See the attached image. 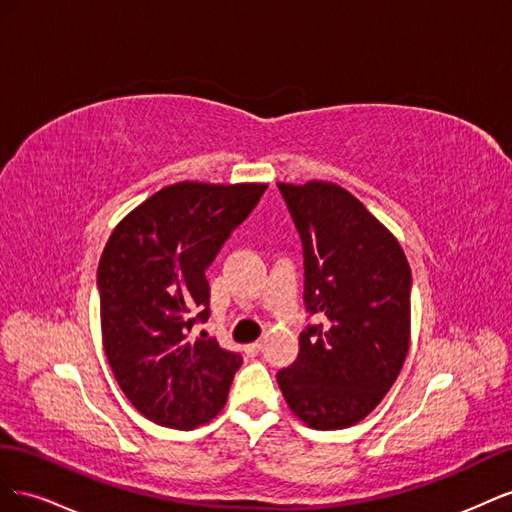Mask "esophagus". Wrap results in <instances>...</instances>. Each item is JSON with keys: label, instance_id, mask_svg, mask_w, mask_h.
<instances>
[{"label": "esophagus", "instance_id": "esophagus-1", "mask_svg": "<svg viewBox=\"0 0 512 512\" xmlns=\"http://www.w3.org/2000/svg\"><path fill=\"white\" fill-rule=\"evenodd\" d=\"M260 350H262V339H258V342H254V344H247L245 346V352L250 354V356H256Z\"/></svg>", "mask_w": 512, "mask_h": 512}]
</instances>
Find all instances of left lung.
<instances>
[{
  "instance_id": "left-lung-1",
  "label": "left lung",
  "mask_w": 512,
  "mask_h": 512,
  "mask_svg": "<svg viewBox=\"0 0 512 512\" xmlns=\"http://www.w3.org/2000/svg\"><path fill=\"white\" fill-rule=\"evenodd\" d=\"M303 245V303L318 324L280 369L286 404L314 429H346L374 410L404 367L412 273L395 237L335 183H277Z\"/></svg>"
}]
</instances>
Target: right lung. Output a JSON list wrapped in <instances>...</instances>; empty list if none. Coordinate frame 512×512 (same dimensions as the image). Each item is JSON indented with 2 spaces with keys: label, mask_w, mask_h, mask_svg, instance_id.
Masks as SVG:
<instances>
[{
  "label": "right lung",
  "mask_w": 512,
  "mask_h": 512,
  "mask_svg": "<svg viewBox=\"0 0 512 512\" xmlns=\"http://www.w3.org/2000/svg\"><path fill=\"white\" fill-rule=\"evenodd\" d=\"M265 190L262 183L168 185L126 215L104 247V352L121 391L153 423L194 429L226 404L241 354L190 331L211 314L207 269Z\"/></svg>",
  "instance_id": "obj_1"
}]
</instances>
